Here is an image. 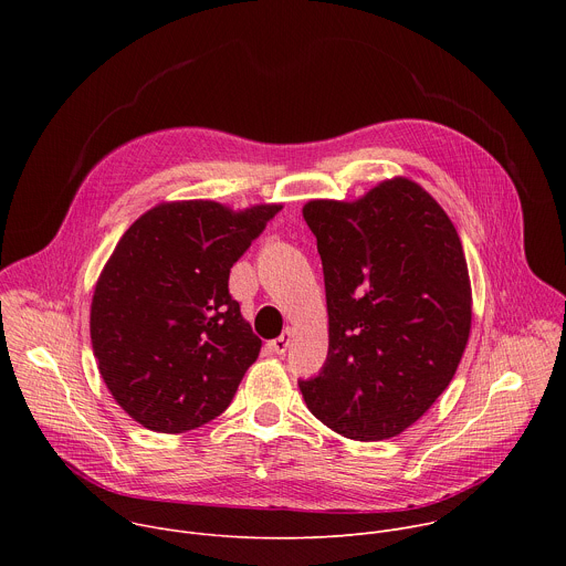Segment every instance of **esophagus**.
<instances>
[{"label": "esophagus", "mask_w": 566, "mask_h": 566, "mask_svg": "<svg viewBox=\"0 0 566 566\" xmlns=\"http://www.w3.org/2000/svg\"><path fill=\"white\" fill-rule=\"evenodd\" d=\"M291 338H293V329H286L280 338L271 340V343H269V347H271L275 354H284V352L289 349V345H291Z\"/></svg>", "instance_id": "1"}]
</instances>
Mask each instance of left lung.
<instances>
[{"label":"left lung","instance_id":"1","mask_svg":"<svg viewBox=\"0 0 566 566\" xmlns=\"http://www.w3.org/2000/svg\"><path fill=\"white\" fill-rule=\"evenodd\" d=\"M329 311L327 360L300 380L334 432L380 441L417 423L463 356L472 297L459 234L415 181L391 179L354 203L308 201Z\"/></svg>","mask_w":566,"mask_h":566}]
</instances>
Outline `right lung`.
<instances>
[{"instance_id":"1","label":"right lung","mask_w":566,"mask_h":566,"mask_svg":"<svg viewBox=\"0 0 566 566\" xmlns=\"http://www.w3.org/2000/svg\"><path fill=\"white\" fill-rule=\"evenodd\" d=\"M280 210L160 203L120 237L90 329L107 389L143 428L181 434L230 406L262 347L228 291L230 269Z\"/></svg>"}]
</instances>
